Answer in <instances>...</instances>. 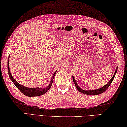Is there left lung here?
Segmentation results:
<instances>
[{"instance_id": "1", "label": "left lung", "mask_w": 127, "mask_h": 127, "mask_svg": "<svg viewBox=\"0 0 127 127\" xmlns=\"http://www.w3.org/2000/svg\"><path fill=\"white\" fill-rule=\"evenodd\" d=\"M117 68L116 70H115V72L113 75V77H112V79H111L109 81L108 83L106 84V85H104L103 87H102L100 89H97L96 90H84L81 89L79 87V86L77 85V84L76 83V81L75 80V78L74 77V76H72V79H73V81H74V83L75 84V85L76 86V88L78 91H79L80 92L83 93V94H86V95H99V94H100L101 93H104L105 91L107 89L109 88V86H110V85L111 84V83H112V81H113V79H114V77L115 76V74H116L117 71Z\"/></svg>"}]
</instances>
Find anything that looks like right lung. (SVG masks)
Returning <instances> with one entry per match:
<instances>
[{
	"label": "right lung",
	"mask_w": 127,
	"mask_h": 127,
	"mask_svg": "<svg viewBox=\"0 0 127 127\" xmlns=\"http://www.w3.org/2000/svg\"><path fill=\"white\" fill-rule=\"evenodd\" d=\"M9 59L8 60V71L9 76L10 79H11V80L12 81L13 83H14L15 86H16V87L20 91H21V92L23 93L24 95H25L27 96H40V95H42L44 94H45V93L47 92L48 90H50L51 86L52 85L53 80V78H54V76L56 74V71L54 73V74L53 75L52 78H51V80L50 83L47 88H27L19 84L16 80H15L13 78V76H12L10 71L9 66V63H8Z\"/></svg>",
	"instance_id": "right-lung-1"
}]
</instances>
